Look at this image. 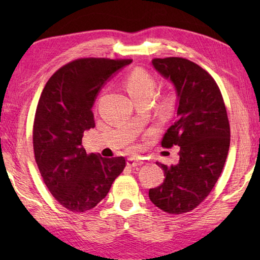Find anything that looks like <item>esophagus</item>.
<instances>
[{
  "mask_svg": "<svg viewBox=\"0 0 260 260\" xmlns=\"http://www.w3.org/2000/svg\"><path fill=\"white\" fill-rule=\"evenodd\" d=\"M142 164H143V161L133 159V158H128V159H127V166H129V167H136V166H140Z\"/></svg>",
  "mask_w": 260,
  "mask_h": 260,
  "instance_id": "34e87169",
  "label": "esophagus"
}]
</instances>
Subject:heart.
Masks as SVG:
<instances>
[{
    "label": "heart",
    "instance_id": "b5f03b06",
    "mask_svg": "<svg viewBox=\"0 0 260 260\" xmlns=\"http://www.w3.org/2000/svg\"><path fill=\"white\" fill-rule=\"evenodd\" d=\"M125 88L134 102L140 100H150L155 93L156 81L150 73L143 69H135L125 79ZM172 105V99L165 96L160 101L159 108L167 110Z\"/></svg>",
    "mask_w": 260,
    "mask_h": 260
}]
</instances>
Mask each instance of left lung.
I'll use <instances>...</instances> for the list:
<instances>
[{
	"instance_id": "1",
	"label": "left lung",
	"mask_w": 260,
	"mask_h": 260,
	"mask_svg": "<svg viewBox=\"0 0 260 260\" xmlns=\"http://www.w3.org/2000/svg\"><path fill=\"white\" fill-rule=\"evenodd\" d=\"M152 65L177 89V120L161 147H180V159L172 166L156 162L165 179L149 190V199L164 212L182 214L199 206L218 181L230 150V121L217 82L200 65L182 57L153 58Z\"/></svg>"
}]
</instances>
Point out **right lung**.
<instances>
[{
	"mask_svg": "<svg viewBox=\"0 0 260 260\" xmlns=\"http://www.w3.org/2000/svg\"><path fill=\"white\" fill-rule=\"evenodd\" d=\"M132 59L78 58L57 70L39 100L33 149L39 171L55 200L72 212L95 208L124 171V157L86 152L85 131L94 128L91 108L103 83Z\"/></svg>",
	"mask_w": 260,
	"mask_h": 260,
	"instance_id": "1",
	"label": "right lung"
}]
</instances>
